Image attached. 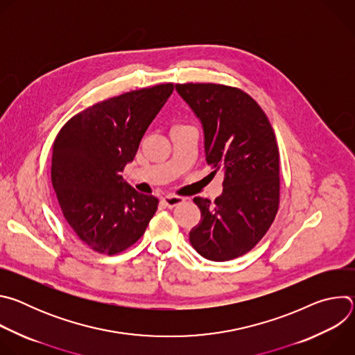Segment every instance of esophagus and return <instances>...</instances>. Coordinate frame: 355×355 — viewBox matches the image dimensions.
I'll return each mask as SVG.
<instances>
[{"label":"esophagus","instance_id":"34e87169","mask_svg":"<svg viewBox=\"0 0 355 355\" xmlns=\"http://www.w3.org/2000/svg\"><path fill=\"white\" fill-rule=\"evenodd\" d=\"M184 200H185L184 198L177 196V195H167V196L162 198L163 205H164V207H167V208H175V207L181 205Z\"/></svg>","mask_w":355,"mask_h":355}]
</instances>
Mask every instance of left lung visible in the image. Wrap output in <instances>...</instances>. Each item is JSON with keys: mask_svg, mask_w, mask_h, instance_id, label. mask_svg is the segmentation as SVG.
Segmentation results:
<instances>
[{"mask_svg": "<svg viewBox=\"0 0 355 355\" xmlns=\"http://www.w3.org/2000/svg\"><path fill=\"white\" fill-rule=\"evenodd\" d=\"M199 119L211 174H225L212 202L193 198L200 222L189 241L211 261L237 259L270 229L279 205V151L272 126L248 94L220 84H175Z\"/></svg>", "mask_w": 355, "mask_h": 355, "instance_id": "8db88e82", "label": "left lung"}]
</instances>
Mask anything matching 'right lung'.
<instances>
[{"label": "right lung", "instance_id": "1", "mask_svg": "<svg viewBox=\"0 0 355 355\" xmlns=\"http://www.w3.org/2000/svg\"><path fill=\"white\" fill-rule=\"evenodd\" d=\"M173 84L130 91L73 116L59 132L52 184L77 237L101 254L136 243L157 211L159 199L122 177L148 125L173 94Z\"/></svg>", "mask_w": 355, "mask_h": 355}]
</instances>
